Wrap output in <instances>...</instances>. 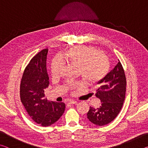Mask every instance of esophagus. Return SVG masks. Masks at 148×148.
Here are the masks:
<instances>
[{
    "label": "esophagus",
    "instance_id": "34e87169",
    "mask_svg": "<svg viewBox=\"0 0 148 148\" xmlns=\"http://www.w3.org/2000/svg\"><path fill=\"white\" fill-rule=\"evenodd\" d=\"M76 101H72V100H69V101L67 102V104H68V105H72V104H76Z\"/></svg>",
    "mask_w": 148,
    "mask_h": 148
}]
</instances>
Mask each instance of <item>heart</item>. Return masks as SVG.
Wrapping results in <instances>:
<instances>
[{"mask_svg":"<svg viewBox=\"0 0 148 148\" xmlns=\"http://www.w3.org/2000/svg\"><path fill=\"white\" fill-rule=\"evenodd\" d=\"M95 47L78 46L68 50L63 56L56 57L51 63V74L53 77L59 76L63 66L62 60H66L79 69V74L89 84H95L101 80L109 69V60L106 55L100 53ZM71 87H80V82H71Z\"/></svg>","mask_w":148,"mask_h":148,"instance_id":"obj_1","label":"heart"}]
</instances>
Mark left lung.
I'll use <instances>...</instances> for the list:
<instances>
[{"label": "left lung", "instance_id": "1", "mask_svg": "<svg viewBox=\"0 0 148 148\" xmlns=\"http://www.w3.org/2000/svg\"><path fill=\"white\" fill-rule=\"evenodd\" d=\"M97 84L95 96L100 99L101 104L97 108L90 106L87 116L92 123L103 126L116 118L125 101L127 82L121 62H117Z\"/></svg>", "mask_w": 148, "mask_h": 148}]
</instances>
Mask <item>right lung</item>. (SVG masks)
Here are the masks:
<instances>
[{"instance_id": "obj_1", "label": "right lung", "mask_w": 148, "mask_h": 148, "mask_svg": "<svg viewBox=\"0 0 148 148\" xmlns=\"http://www.w3.org/2000/svg\"><path fill=\"white\" fill-rule=\"evenodd\" d=\"M48 49L42 50L27 65L20 85V98L29 116L42 127L50 126L63 114V102L47 101L44 89L49 82L46 68Z\"/></svg>"}]
</instances>
